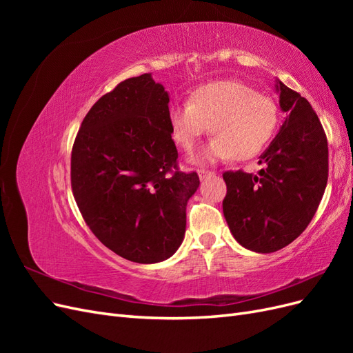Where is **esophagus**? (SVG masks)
<instances>
[{
    "label": "esophagus",
    "mask_w": 353,
    "mask_h": 353,
    "mask_svg": "<svg viewBox=\"0 0 353 353\" xmlns=\"http://www.w3.org/2000/svg\"><path fill=\"white\" fill-rule=\"evenodd\" d=\"M213 175H215V172H212V170H206V169H200V170H199L200 179H206V178L213 176Z\"/></svg>",
    "instance_id": "1"
}]
</instances>
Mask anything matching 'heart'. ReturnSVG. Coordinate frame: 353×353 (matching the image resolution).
I'll use <instances>...</instances> for the list:
<instances>
[{
    "label": "heart",
    "mask_w": 353,
    "mask_h": 353,
    "mask_svg": "<svg viewBox=\"0 0 353 353\" xmlns=\"http://www.w3.org/2000/svg\"><path fill=\"white\" fill-rule=\"evenodd\" d=\"M168 121L176 145L191 152L209 130L216 137L205 157L249 160L268 145L280 121L276 103L239 81H216L169 108Z\"/></svg>",
    "instance_id": "heart-1"
}]
</instances>
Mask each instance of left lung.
Returning <instances> with one entry per match:
<instances>
[{"label":"left lung","instance_id":"left-lung-1","mask_svg":"<svg viewBox=\"0 0 353 353\" xmlns=\"http://www.w3.org/2000/svg\"><path fill=\"white\" fill-rule=\"evenodd\" d=\"M285 121L261 154L259 175L227 170L222 201L230 231L243 248L272 253L296 240L312 221L328 179V144L312 105L279 81Z\"/></svg>","mask_w":353,"mask_h":353}]
</instances>
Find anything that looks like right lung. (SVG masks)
Masks as SVG:
<instances>
[{
  "label": "right lung",
  "instance_id": "add662e5",
  "mask_svg": "<svg viewBox=\"0 0 353 353\" xmlns=\"http://www.w3.org/2000/svg\"><path fill=\"white\" fill-rule=\"evenodd\" d=\"M169 95L150 73L125 79L95 103L72 147L73 197L105 248L156 263L183 243L199 175L178 169Z\"/></svg>",
  "mask_w": 353,
  "mask_h": 353
}]
</instances>
